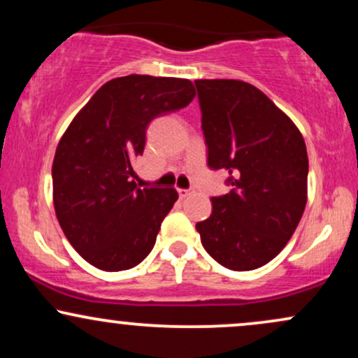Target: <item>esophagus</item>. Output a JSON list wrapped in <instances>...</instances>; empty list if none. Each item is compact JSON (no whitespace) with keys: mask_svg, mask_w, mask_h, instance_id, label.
I'll return each instance as SVG.
<instances>
[{"mask_svg":"<svg viewBox=\"0 0 358 358\" xmlns=\"http://www.w3.org/2000/svg\"><path fill=\"white\" fill-rule=\"evenodd\" d=\"M178 195H180V199H187V196H190L192 195V190H187V188H178Z\"/></svg>","mask_w":358,"mask_h":358,"instance_id":"34e87169","label":"esophagus"}]
</instances>
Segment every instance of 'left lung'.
Listing matches in <instances>:
<instances>
[{"label": "left lung", "mask_w": 358, "mask_h": 358, "mask_svg": "<svg viewBox=\"0 0 358 358\" xmlns=\"http://www.w3.org/2000/svg\"><path fill=\"white\" fill-rule=\"evenodd\" d=\"M208 166L227 170L232 190L213 196L196 224L202 245L224 268L268 264L296 231L308 200V153L301 133L244 80H195Z\"/></svg>", "instance_id": "obj_1"}]
</instances>
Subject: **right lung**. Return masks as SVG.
Returning a JSON list of instances; mask_svg holds the SVG:
<instances>
[{"instance_id": "right-lung-1", "label": "right lung", "mask_w": 358, "mask_h": 358, "mask_svg": "<svg viewBox=\"0 0 358 358\" xmlns=\"http://www.w3.org/2000/svg\"><path fill=\"white\" fill-rule=\"evenodd\" d=\"M188 79L126 76L106 82L62 134L52 165L53 207L72 248L94 268L124 271L153 249L175 188H138L133 162L155 117L188 106Z\"/></svg>"}]
</instances>
